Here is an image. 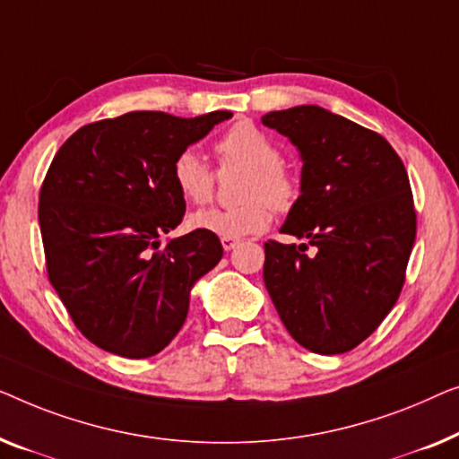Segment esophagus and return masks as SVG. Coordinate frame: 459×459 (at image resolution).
<instances>
[{
    "label": "esophagus",
    "mask_w": 459,
    "mask_h": 459,
    "mask_svg": "<svg viewBox=\"0 0 459 459\" xmlns=\"http://www.w3.org/2000/svg\"><path fill=\"white\" fill-rule=\"evenodd\" d=\"M221 241H222V247H224V251H230V249H235L237 245H238V238H229V237H222Z\"/></svg>",
    "instance_id": "esophagus-1"
}]
</instances>
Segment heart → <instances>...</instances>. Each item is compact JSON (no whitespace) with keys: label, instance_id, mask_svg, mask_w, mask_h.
<instances>
[{"label":"heart","instance_id":"heart-1","mask_svg":"<svg viewBox=\"0 0 459 459\" xmlns=\"http://www.w3.org/2000/svg\"><path fill=\"white\" fill-rule=\"evenodd\" d=\"M216 152L222 162L247 166L238 191L243 202L195 212L189 218L193 229L241 238L266 229L273 221V210L285 214L297 204L299 180L281 162L279 145L255 125H232L218 139ZM172 178L180 195L193 204H205L214 195V170L195 150H183L174 158Z\"/></svg>","mask_w":459,"mask_h":459}]
</instances>
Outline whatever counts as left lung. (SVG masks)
Returning a JSON list of instances; mask_svg holds the SVG:
<instances>
[{
    "mask_svg": "<svg viewBox=\"0 0 459 459\" xmlns=\"http://www.w3.org/2000/svg\"><path fill=\"white\" fill-rule=\"evenodd\" d=\"M299 150L301 195L264 243V282L291 337L322 356L351 351L395 306L416 238L402 158L383 134L318 106L262 116Z\"/></svg>",
    "mask_w": 459,
    "mask_h": 459,
    "instance_id": "left-lung-1",
    "label": "left lung"
}]
</instances>
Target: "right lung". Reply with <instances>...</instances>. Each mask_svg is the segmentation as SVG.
I'll use <instances>...</instances> for the list:
<instances>
[{"mask_svg": "<svg viewBox=\"0 0 459 459\" xmlns=\"http://www.w3.org/2000/svg\"><path fill=\"white\" fill-rule=\"evenodd\" d=\"M128 112L81 126L51 160L39 193L45 266L74 326L93 345L143 359L177 337L197 279L221 262V238L191 230L174 158L230 118Z\"/></svg>", "mask_w": 459, "mask_h": 459, "instance_id": "right-lung-1", "label": "right lung"}]
</instances>
